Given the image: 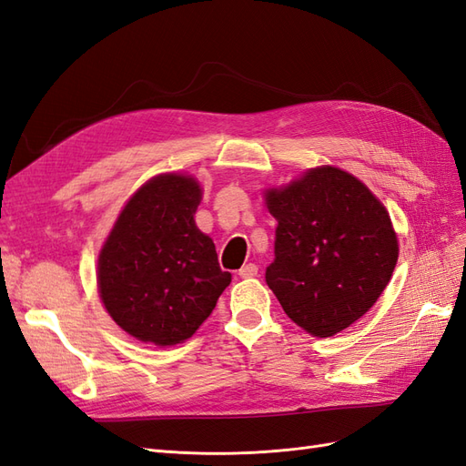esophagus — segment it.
I'll list each match as a JSON object with an SVG mask.
<instances>
[{"label":"esophagus","mask_w":466,"mask_h":466,"mask_svg":"<svg viewBox=\"0 0 466 466\" xmlns=\"http://www.w3.org/2000/svg\"><path fill=\"white\" fill-rule=\"evenodd\" d=\"M257 274H258V266L252 264V262L245 264L241 270H238V276H241V278H255Z\"/></svg>","instance_id":"obj_1"}]
</instances>
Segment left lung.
I'll use <instances>...</instances> for the list:
<instances>
[{
    "label": "left lung",
    "instance_id": "obj_1",
    "mask_svg": "<svg viewBox=\"0 0 466 466\" xmlns=\"http://www.w3.org/2000/svg\"><path fill=\"white\" fill-rule=\"evenodd\" d=\"M278 219L266 284L286 315L327 338L370 311L399 260L390 218L370 188L346 171L319 167L266 192Z\"/></svg>",
    "mask_w": 466,
    "mask_h": 466
}]
</instances>
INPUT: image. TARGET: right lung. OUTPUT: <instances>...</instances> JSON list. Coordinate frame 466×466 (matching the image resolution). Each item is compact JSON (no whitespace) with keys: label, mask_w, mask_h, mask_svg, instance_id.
<instances>
[{"label":"right lung","mask_w":466,"mask_h":466,"mask_svg":"<svg viewBox=\"0 0 466 466\" xmlns=\"http://www.w3.org/2000/svg\"><path fill=\"white\" fill-rule=\"evenodd\" d=\"M198 182L155 177L126 204L98 257V291L118 327L142 342L187 340L214 311L231 274L194 223Z\"/></svg>","instance_id":"add662e5"}]
</instances>
